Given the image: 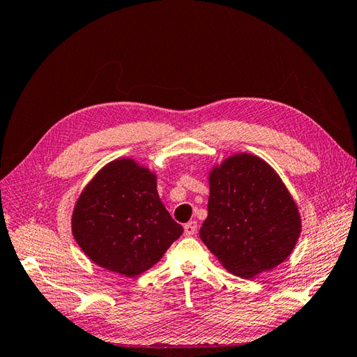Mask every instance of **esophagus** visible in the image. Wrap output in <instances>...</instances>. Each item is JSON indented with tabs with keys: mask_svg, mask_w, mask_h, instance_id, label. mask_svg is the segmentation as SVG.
Here are the masks:
<instances>
[{
	"mask_svg": "<svg viewBox=\"0 0 357 357\" xmlns=\"http://www.w3.org/2000/svg\"><path fill=\"white\" fill-rule=\"evenodd\" d=\"M185 235L186 236H192L197 232V223L195 221H189V223L185 225Z\"/></svg>",
	"mask_w": 357,
	"mask_h": 357,
	"instance_id": "34e87169",
	"label": "esophagus"
}]
</instances>
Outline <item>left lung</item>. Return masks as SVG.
I'll list each match as a JSON object with an SVG mask.
<instances>
[{"mask_svg": "<svg viewBox=\"0 0 357 357\" xmlns=\"http://www.w3.org/2000/svg\"><path fill=\"white\" fill-rule=\"evenodd\" d=\"M208 218L200 238L227 272L253 278L291 255L303 231L296 202L271 165L236 153L208 172Z\"/></svg>", "mask_w": 357, "mask_h": 357, "instance_id": "1", "label": "left lung"}]
</instances>
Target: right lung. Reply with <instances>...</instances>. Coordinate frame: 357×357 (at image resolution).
<instances>
[{"mask_svg":"<svg viewBox=\"0 0 357 357\" xmlns=\"http://www.w3.org/2000/svg\"><path fill=\"white\" fill-rule=\"evenodd\" d=\"M71 234L89 259L134 278L183 234L157 192V174L132 157L108 162L79 194Z\"/></svg>","mask_w":357,"mask_h":357,"instance_id":"1","label":"right lung"}]
</instances>
